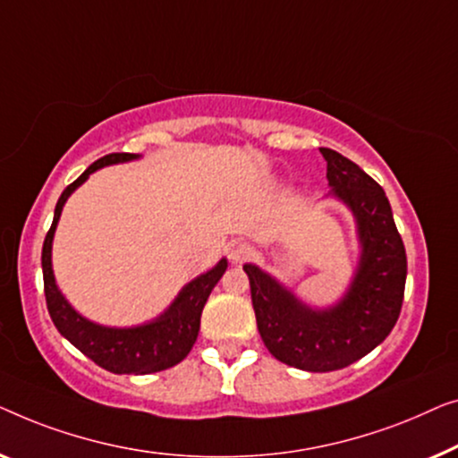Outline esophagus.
Returning a JSON list of instances; mask_svg holds the SVG:
<instances>
[{
  "label": "esophagus",
  "instance_id": "1",
  "mask_svg": "<svg viewBox=\"0 0 458 458\" xmlns=\"http://www.w3.org/2000/svg\"><path fill=\"white\" fill-rule=\"evenodd\" d=\"M253 255V249L249 247L247 242H232V247H230V259L234 261V263H242V261H247L249 257Z\"/></svg>",
  "mask_w": 458,
  "mask_h": 458
}]
</instances>
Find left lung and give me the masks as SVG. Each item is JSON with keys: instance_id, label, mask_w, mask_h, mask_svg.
Returning a JSON list of instances; mask_svg holds the SVG:
<instances>
[{"instance_id": "1", "label": "left lung", "mask_w": 458, "mask_h": 458, "mask_svg": "<svg viewBox=\"0 0 458 458\" xmlns=\"http://www.w3.org/2000/svg\"><path fill=\"white\" fill-rule=\"evenodd\" d=\"M334 195L352 209L363 244L349 294L330 311H311L259 267L244 266L257 330L282 363L305 371H336L371 352L401 315L407 253L382 186L349 157L321 147Z\"/></svg>"}]
</instances>
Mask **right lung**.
Listing matches in <instances>:
<instances>
[{
  "mask_svg": "<svg viewBox=\"0 0 458 458\" xmlns=\"http://www.w3.org/2000/svg\"><path fill=\"white\" fill-rule=\"evenodd\" d=\"M134 157H137L134 153H109V156L89 165L72 184L64 189L62 197L57 199L54 222H51V228L45 236L41 266L45 301H47V311L57 332L103 369L112 373H137V376H143V373L164 371L189 355L197 340L199 326H201L205 302H208L217 280L226 272L228 261L222 259L211 272L199 276L197 280L186 284L162 318L147 326L124 327V330L103 327L81 318L68 305L66 299L57 291L54 272H51V241H54V232L57 220H60L64 203H66L70 192L85 182L95 170L109 164L128 162V159Z\"/></svg>",
  "mask_w": 458,
  "mask_h": 458,
  "instance_id": "add662e5",
  "label": "right lung"
}]
</instances>
